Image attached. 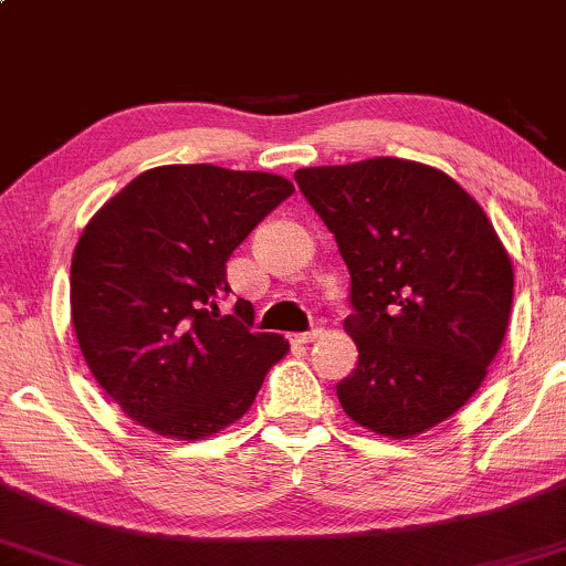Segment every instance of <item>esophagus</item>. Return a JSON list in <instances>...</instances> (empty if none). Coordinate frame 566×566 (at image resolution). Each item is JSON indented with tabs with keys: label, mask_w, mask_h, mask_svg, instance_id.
Returning <instances> with one entry per match:
<instances>
[{
	"label": "esophagus",
	"mask_w": 566,
	"mask_h": 566,
	"mask_svg": "<svg viewBox=\"0 0 566 566\" xmlns=\"http://www.w3.org/2000/svg\"><path fill=\"white\" fill-rule=\"evenodd\" d=\"M316 337H319V329H311V333H295L290 340L295 343V346H305V343H314Z\"/></svg>",
	"instance_id": "1"
}]
</instances>
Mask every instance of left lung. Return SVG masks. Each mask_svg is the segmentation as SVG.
<instances>
[{
  "mask_svg": "<svg viewBox=\"0 0 566 566\" xmlns=\"http://www.w3.org/2000/svg\"><path fill=\"white\" fill-rule=\"evenodd\" d=\"M303 197L350 271L343 322L359 365L337 386L354 423L412 439L486 378L513 303V263L476 199L420 161L303 167Z\"/></svg>",
  "mask_w": 566,
  "mask_h": 566,
  "instance_id": "obj_1",
  "label": "left lung"
}]
</instances>
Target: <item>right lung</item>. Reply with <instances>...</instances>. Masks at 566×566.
<instances>
[{"instance_id":"right-lung-1","label":"right lung","mask_w":566,"mask_h":566,"mask_svg":"<svg viewBox=\"0 0 566 566\" xmlns=\"http://www.w3.org/2000/svg\"><path fill=\"white\" fill-rule=\"evenodd\" d=\"M295 186L216 165L140 172L84 226L71 258V322L90 373L129 420L178 441L237 423L290 343L252 333L226 261Z\"/></svg>"}]
</instances>
